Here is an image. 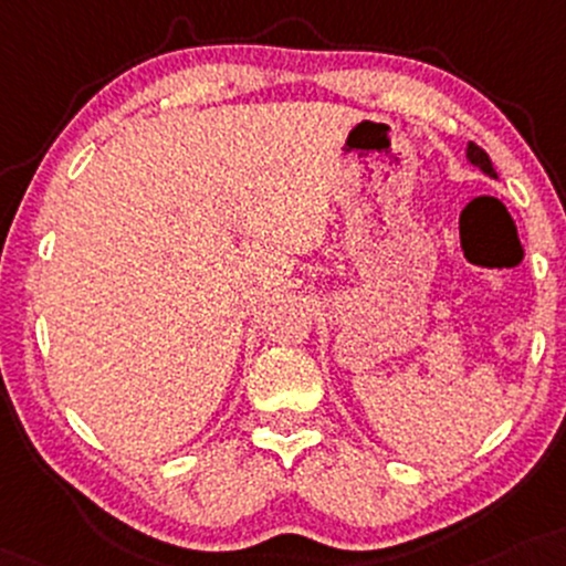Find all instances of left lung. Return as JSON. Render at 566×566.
Returning <instances> with one entry per match:
<instances>
[{
	"label": "left lung",
	"mask_w": 566,
	"mask_h": 566,
	"mask_svg": "<svg viewBox=\"0 0 566 566\" xmlns=\"http://www.w3.org/2000/svg\"><path fill=\"white\" fill-rule=\"evenodd\" d=\"M467 155H469V160H472L474 166H480L482 171H485L488 176H495V168H493V163H490V158H488V153H485V149L474 145V142H469V149H467Z\"/></svg>",
	"instance_id": "left-lung-1"
}]
</instances>
